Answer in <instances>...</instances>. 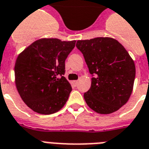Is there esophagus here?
<instances>
[{
	"instance_id": "1",
	"label": "esophagus",
	"mask_w": 149,
	"mask_h": 149,
	"mask_svg": "<svg viewBox=\"0 0 149 149\" xmlns=\"http://www.w3.org/2000/svg\"><path fill=\"white\" fill-rule=\"evenodd\" d=\"M72 85H73V86H77L78 85V81H77V80L72 81Z\"/></svg>"
}]
</instances>
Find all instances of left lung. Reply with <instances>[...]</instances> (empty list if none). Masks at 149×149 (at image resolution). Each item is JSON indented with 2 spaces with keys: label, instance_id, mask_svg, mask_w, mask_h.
Instances as JSON below:
<instances>
[{
  "label": "left lung",
  "instance_id": "obj_1",
  "mask_svg": "<svg viewBox=\"0 0 149 149\" xmlns=\"http://www.w3.org/2000/svg\"><path fill=\"white\" fill-rule=\"evenodd\" d=\"M92 78L84 93L89 108L100 114H110L129 100L135 77V66L125 47L111 37L77 40Z\"/></svg>",
  "mask_w": 149,
  "mask_h": 149
}]
</instances>
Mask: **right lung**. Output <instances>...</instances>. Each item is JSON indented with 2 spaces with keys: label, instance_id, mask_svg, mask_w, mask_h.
<instances>
[{
  "label": "right lung",
  "instance_id": "add662e5",
  "mask_svg": "<svg viewBox=\"0 0 149 149\" xmlns=\"http://www.w3.org/2000/svg\"><path fill=\"white\" fill-rule=\"evenodd\" d=\"M76 40H37L16 60L15 84L25 104L35 112L55 113L66 104L72 87L63 77L65 60Z\"/></svg>",
  "mask_w": 149,
  "mask_h": 149
}]
</instances>
